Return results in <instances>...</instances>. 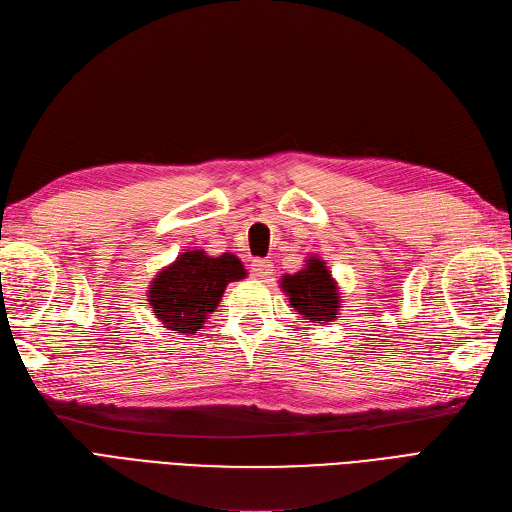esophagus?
Returning <instances> with one entry per match:
<instances>
[{
    "label": "esophagus",
    "instance_id": "esophagus-1",
    "mask_svg": "<svg viewBox=\"0 0 512 512\" xmlns=\"http://www.w3.org/2000/svg\"><path fill=\"white\" fill-rule=\"evenodd\" d=\"M273 262L271 260H264V258H254L252 260V273H254V277H258V279H267V277H271L273 275Z\"/></svg>",
    "mask_w": 512,
    "mask_h": 512
}]
</instances>
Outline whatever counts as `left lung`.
Instances as JSON below:
<instances>
[{
	"mask_svg": "<svg viewBox=\"0 0 512 512\" xmlns=\"http://www.w3.org/2000/svg\"><path fill=\"white\" fill-rule=\"evenodd\" d=\"M281 290L290 298L294 311L313 323H330L340 309L338 285L321 258H309L294 275H283Z\"/></svg>",
	"mask_w": 512,
	"mask_h": 512,
	"instance_id": "left-lung-1",
	"label": "left lung"
}]
</instances>
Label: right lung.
Instances as JSON below:
<instances>
[{
    "mask_svg": "<svg viewBox=\"0 0 512 512\" xmlns=\"http://www.w3.org/2000/svg\"><path fill=\"white\" fill-rule=\"evenodd\" d=\"M245 275L248 273L235 254L212 258L203 250L182 252L151 281L149 304L166 330L197 334L227 285Z\"/></svg>",
    "mask_w": 512,
    "mask_h": 512,
    "instance_id": "add662e5",
    "label": "right lung"
}]
</instances>
